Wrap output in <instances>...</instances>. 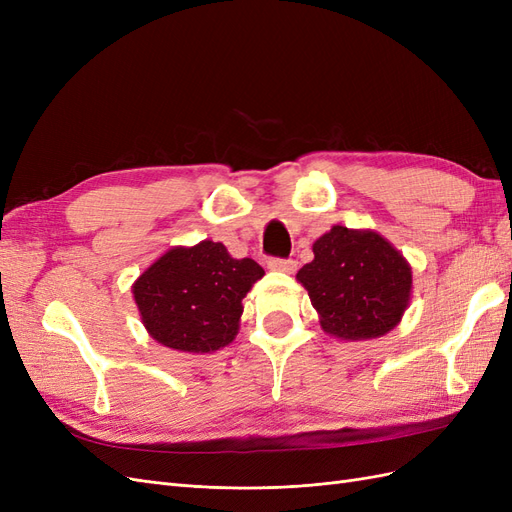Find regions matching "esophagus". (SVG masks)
Wrapping results in <instances>:
<instances>
[{
  "instance_id": "obj_1",
  "label": "esophagus",
  "mask_w": 512,
  "mask_h": 512,
  "mask_svg": "<svg viewBox=\"0 0 512 512\" xmlns=\"http://www.w3.org/2000/svg\"><path fill=\"white\" fill-rule=\"evenodd\" d=\"M267 265L273 271H284V273H292L294 269H297V262H294L292 258H269Z\"/></svg>"
}]
</instances>
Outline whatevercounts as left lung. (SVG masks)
I'll return each mask as SVG.
<instances>
[{
    "label": "left lung",
    "instance_id": "1",
    "mask_svg": "<svg viewBox=\"0 0 512 512\" xmlns=\"http://www.w3.org/2000/svg\"><path fill=\"white\" fill-rule=\"evenodd\" d=\"M297 280L322 318L342 339H374L404 316L412 271L395 247L371 230L333 226L314 243V260Z\"/></svg>",
    "mask_w": 512,
    "mask_h": 512
}]
</instances>
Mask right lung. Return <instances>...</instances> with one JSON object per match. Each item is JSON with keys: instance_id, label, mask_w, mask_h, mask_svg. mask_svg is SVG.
<instances>
[{"instance_id": "add662e5", "label": "right lung", "mask_w": 512, "mask_h": 512, "mask_svg": "<svg viewBox=\"0 0 512 512\" xmlns=\"http://www.w3.org/2000/svg\"><path fill=\"white\" fill-rule=\"evenodd\" d=\"M265 275L222 243L175 247L138 277L134 299L156 342L181 352H213L237 335L243 297Z\"/></svg>"}]
</instances>
